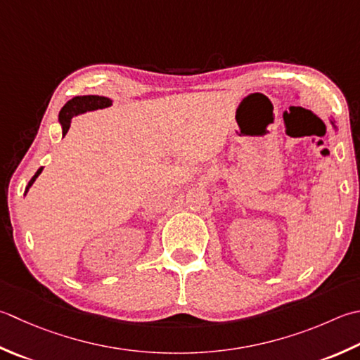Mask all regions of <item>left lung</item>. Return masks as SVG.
I'll return each instance as SVG.
<instances>
[{"label":"left lung","mask_w":360,"mask_h":360,"mask_svg":"<svg viewBox=\"0 0 360 360\" xmlns=\"http://www.w3.org/2000/svg\"><path fill=\"white\" fill-rule=\"evenodd\" d=\"M329 122H330V124H333V128H334V131H337V126H335V123L333 122V120H330V118H329Z\"/></svg>","instance_id":"obj_1"}]
</instances>
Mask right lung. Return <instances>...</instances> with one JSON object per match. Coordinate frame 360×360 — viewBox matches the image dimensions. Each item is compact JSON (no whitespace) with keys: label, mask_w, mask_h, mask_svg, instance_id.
<instances>
[{"label":"right lung","mask_w":360,"mask_h":360,"mask_svg":"<svg viewBox=\"0 0 360 360\" xmlns=\"http://www.w3.org/2000/svg\"><path fill=\"white\" fill-rule=\"evenodd\" d=\"M112 100L108 96H100V95H82V96H75L72 100L67 101L65 105L60 109L59 112V123L62 126V134H65L70 128V122H72L73 117H77L81 114H86V112L91 110H98V109H104V108H110ZM44 168H39L35 174L32 176V179L27 182L25 195L27 193V190L31 188V186L35 182V179L39 178V174L41 173Z\"/></svg>","instance_id":"right-lung-1"}]
</instances>
